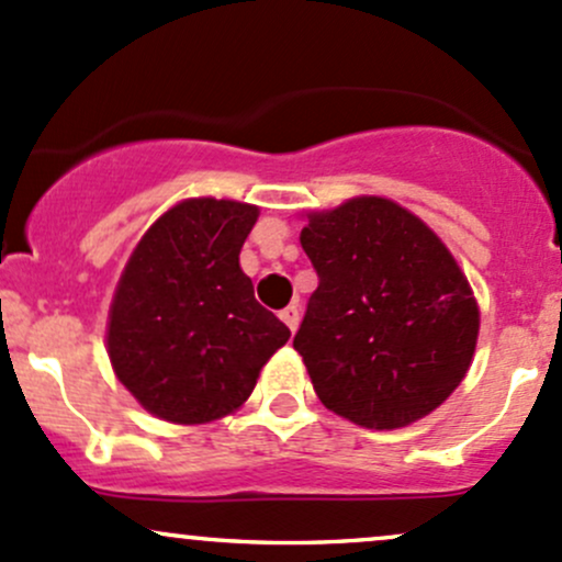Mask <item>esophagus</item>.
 <instances>
[{
	"label": "esophagus",
	"instance_id": "esophagus-1",
	"mask_svg": "<svg viewBox=\"0 0 562 562\" xmlns=\"http://www.w3.org/2000/svg\"><path fill=\"white\" fill-rule=\"evenodd\" d=\"M280 319H282V323H285L288 328H291V330L299 328V319H301V314H299V304L285 306V310L280 312Z\"/></svg>",
	"mask_w": 562,
	"mask_h": 562
}]
</instances>
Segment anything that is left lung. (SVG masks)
I'll list each match as a JSON object with an SVG mask.
<instances>
[{"label":"left lung","instance_id":"1","mask_svg":"<svg viewBox=\"0 0 562 562\" xmlns=\"http://www.w3.org/2000/svg\"><path fill=\"white\" fill-rule=\"evenodd\" d=\"M301 248L319 285L293 349L325 408L397 429L446 403L470 371L480 310L440 237L397 202L355 196L310 213Z\"/></svg>","mask_w":562,"mask_h":562}]
</instances>
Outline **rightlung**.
Wrapping results in <instances>:
<instances>
[{"label":"right lung","mask_w":562,"mask_h":562,"mask_svg":"<svg viewBox=\"0 0 562 562\" xmlns=\"http://www.w3.org/2000/svg\"><path fill=\"white\" fill-rule=\"evenodd\" d=\"M258 218L234 200H183L135 245L109 312L116 379L154 416L205 424L237 411L291 338L252 295L239 250Z\"/></svg>","instance_id":"1"}]
</instances>
